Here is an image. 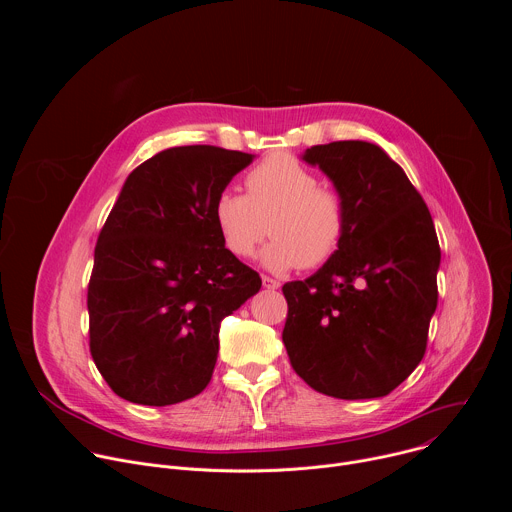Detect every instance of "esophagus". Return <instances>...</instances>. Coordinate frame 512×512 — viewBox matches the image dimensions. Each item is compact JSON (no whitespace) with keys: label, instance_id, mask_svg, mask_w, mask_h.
<instances>
[{"label":"esophagus","instance_id":"esophagus-1","mask_svg":"<svg viewBox=\"0 0 512 512\" xmlns=\"http://www.w3.org/2000/svg\"><path fill=\"white\" fill-rule=\"evenodd\" d=\"M279 285H281V283H279L277 279H273V277H269V275H263V287H265V289H269V291H271V289H279Z\"/></svg>","mask_w":512,"mask_h":512}]
</instances>
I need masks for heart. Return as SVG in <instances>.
I'll use <instances>...</instances> for the list:
<instances>
[{
	"label": "heart",
	"mask_w": 512,
	"mask_h": 512,
	"mask_svg": "<svg viewBox=\"0 0 512 512\" xmlns=\"http://www.w3.org/2000/svg\"><path fill=\"white\" fill-rule=\"evenodd\" d=\"M245 184L247 194L225 190L212 206L216 231L235 257H251L269 229L275 237L261 263L275 273L318 267L336 253L346 229L342 200L320 188L300 160L273 154L247 174Z\"/></svg>",
	"instance_id": "1"
}]
</instances>
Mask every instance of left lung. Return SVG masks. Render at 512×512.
Instances as JSON below:
<instances>
[{
  "instance_id": "left-lung-1",
  "label": "left lung",
  "mask_w": 512,
  "mask_h": 512,
  "mask_svg": "<svg viewBox=\"0 0 512 512\" xmlns=\"http://www.w3.org/2000/svg\"><path fill=\"white\" fill-rule=\"evenodd\" d=\"M302 160L332 180L346 229L314 275L283 285L289 362L318 393L385 397L421 362L437 308L442 251L431 214L375 143L314 145Z\"/></svg>"
}]
</instances>
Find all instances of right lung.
I'll list each match as a JSON object with an SVG mask.
<instances>
[{
  "label": "right lung",
  "mask_w": 512,
  "mask_h": 512,
  "mask_svg": "<svg viewBox=\"0 0 512 512\" xmlns=\"http://www.w3.org/2000/svg\"><path fill=\"white\" fill-rule=\"evenodd\" d=\"M253 158L182 145L127 176L99 233L87 296L91 354L121 399L164 407L210 383L223 318L261 287L212 216Z\"/></svg>",
  "instance_id": "obj_1"
}]
</instances>
